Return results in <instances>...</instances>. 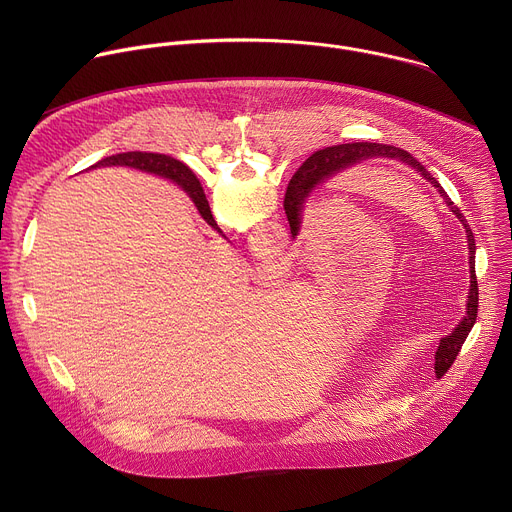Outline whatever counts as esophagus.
<instances>
[{
  "mask_svg": "<svg viewBox=\"0 0 512 512\" xmlns=\"http://www.w3.org/2000/svg\"><path fill=\"white\" fill-rule=\"evenodd\" d=\"M261 273H263L265 279H277V277L281 275V267H279V265H269V267H265Z\"/></svg>",
  "mask_w": 512,
  "mask_h": 512,
  "instance_id": "obj_1",
  "label": "esophagus"
}]
</instances>
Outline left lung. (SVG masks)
Instances as JSON below:
<instances>
[{
	"label": "left lung",
	"mask_w": 512,
	"mask_h": 512,
	"mask_svg": "<svg viewBox=\"0 0 512 512\" xmlns=\"http://www.w3.org/2000/svg\"><path fill=\"white\" fill-rule=\"evenodd\" d=\"M397 160L409 168H413L415 172H419L429 184H433V188H437L440 196L444 198L446 206L450 208V212H454L458 216V221L464 225L466 229V241H468V263H470V291H468V304H466V316L462 318V322H458V326L454 328V332L450 336H444L440 340V346H437L435 352V373L444 375L452 362L456 360L464 340L468 338V332L472 330L476 316H478V281H476V269H474V255H476V243H474V235L472 229L468 225V221L464 218L462 210L448 198L446 190L437 182L409 152L395 148V145H387V143H369V141H360V143H342V145H332V148L320 150L316 152L312 158L306 160V164L296 172V176L291 178L287 192H285V214L289 221V229H291V237H298L300 229H302V218H304V208L308 198L312 196V192L322 186L326 180L338 176L340 172H346L350 168L362 166L364 162L371 160Z\"/></svg>",
	"instance_id": "1"
}]
</instances>
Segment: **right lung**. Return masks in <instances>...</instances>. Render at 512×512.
Listing matches in <instances>:
<instances>
[{"label":"right lung","mask_w":512,"mask_h":512,"mask_svg":"<svg viewBox=\"0 0 512 512\" xmlns=\"http://www.w3.org/2000/svg\"><path fill=\"white\" fill-rule=\"evenodd\" d=\"M111 166H123V168H133L139 172H148L160 178H166L174 184H178L194 202L198 214L204 218V221L218 233H223L221 229L216 227L208 200L204 196V190L198 182V178L194 176V172L180 160L172 158V156H164V154H150V152H127V154H117V156H109L103 158L101 162H97L91 168H111Z\"/></svg>","instance_id":"1"}]
</instances>
